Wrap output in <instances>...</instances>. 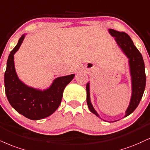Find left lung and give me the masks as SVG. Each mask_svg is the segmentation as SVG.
<instances>
[{"mask_svg": "<svg viewBox=\"0 0 150 150\" xmlns=\"http://www.w3.org/2000/svg\"><path fill=\"white\" fill-rule=\"evenodd\" d=\"M108 31L112 37L115 38L117 44L123 52V53L129 59V66L130 75L131 80V97L129 106L125 112L124 117L131 115L136 108L141 100L146 84V75L145 70V64L143 58L140 52L133 44L130 36L124 32H120L114 29L109 28ZM86 103L89 110L97 117L101 119L99 116L90 98V86L89 82L86 84ZM116 122V121H115Z\"/></svg>", "mask_w": 150, "mask_h": 150, "instance_id": "8db88e82", "label": "left lung"}]
</instances>
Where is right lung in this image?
<instances>
[{
    "label": "right lung",
    "instance_id": "1",
    "mask_svg": "<svg viewBox=\"0 0 150 150\" xmlns=\"http://www.w3.org/2000/svg\"><path fill=\"white\" fill-rule=\"evenodd\" d=\"M26 34L19 38L10 52L4 75L5 93L10 104L19 114L32 120H39L53 114L60 105L64 90L75 74L59 77L47 89H38L19 80L14 67V55L20 47Z\"/></svg>",
    "mask_w": 150,
    "mask_h": 150
}]
</instances>
